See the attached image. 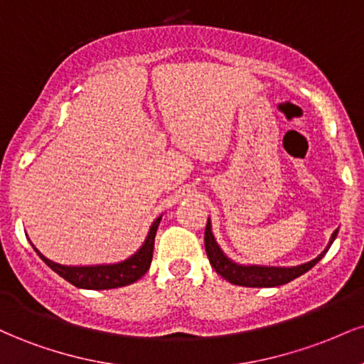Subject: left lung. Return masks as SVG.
<instances>
[{
  "label": "left lung",
  "instance_id": "1",
  "mask_svg": "<svg viewBox=\"0 0 364 364\" xmlns=\"http://www.w3.org/2000/svg\"><path fill=\"white\" fill-rule=\"evenodd\" d=\"M337 229L333 232L332 237H330V243L323 253L318 255L315 260L303 263V265L298 267H258V265H237V263L229 260L225 255L220 252V248L217 246L214 236H212L210 231V223L207 220L205 228V236H203V241H205V252L208 260H210V265L214 267V270L220 277H224L225 281L231 284H236V286H245V287H275L282 286V284L291 282L292 279L299 277L304 272L311 269L313 265H316L321 260L325 253L328 252L330 245L336 240Z\"/></svg>",
  "mask_w": 364,
  "mask_h": 364
}]
</instances>
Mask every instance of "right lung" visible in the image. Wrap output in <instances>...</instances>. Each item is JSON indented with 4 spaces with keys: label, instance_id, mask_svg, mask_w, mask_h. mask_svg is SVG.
<instances>
[{
    "label": "right lung",
    "instance_id": "1",
    "mask_svg": "<svg viewBox=\"0 0 364 364\" xmlns=\"http://www.w3.org/2000/svg\"><path fill=\"white\" fill-rule=\"evenodd\" d=\"M161 223V217H157L154 220V224L150 225V231L145 243L141 245V248L136 252L133 257H129L128 260L114 263V265H97V267H66L60 265V263H54L48 258L43 257L39 252L41 258L44 263L56 272L60 277L73 284L75 287H82V289H114V287H123L128 284H133L149 270L150 262H152V253H154V241H156V232Z\"/></svg>",
    "mask_w": 364,
    "mask_h": 364
}]
</instances>
